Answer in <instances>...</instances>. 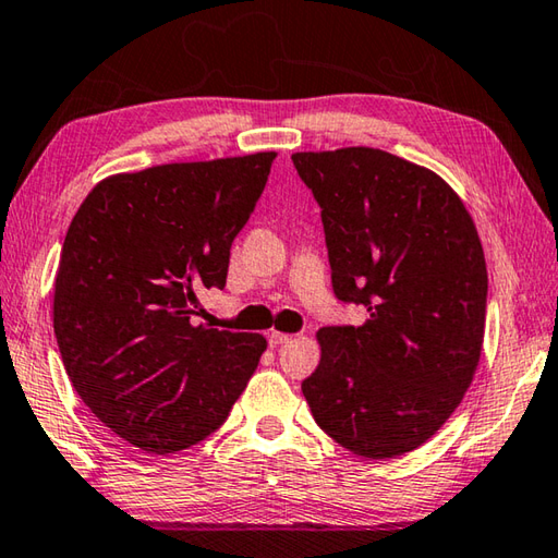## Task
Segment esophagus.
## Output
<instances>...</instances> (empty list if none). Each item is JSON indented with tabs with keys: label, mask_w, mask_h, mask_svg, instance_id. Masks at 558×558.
I'll return each mask as SVG.
<instances>
[{
	"label": "esophagus",
	"mask_w": 558,
	"mask_h": 558,
	"mask_svg": "<svg viewBox=\"0 0 558 558\" xmlns=\"http://www.w3.org/2000/svg\"><path fill=\"white\" fill-rule=\"evenodd\" d=\"M293 338H291V335H287V332H269V347H275V350H277V347H281V344H287V342H291Z\"/></svg>",
	"instance_id": "1"
}]
</instances>
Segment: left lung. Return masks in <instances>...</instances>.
<instances>
[{"label":"left lung","mask_w":558,"mask_h":558,"mask_svg":"<svg viewBox=\"0 0 558 558\" xmlns=\"http://www.w3.org/2000/svg\"><path fill=\"white\" fill-rule=\"evenodd\" d=\"M291 160L323 208L335 296L369 313L318 330L303 396L352 454H408L454 413L481 360L488 271L474 218L442 177L386 150Z\"/></svg>","instance_id":"left-lung-1"}]
</instances>
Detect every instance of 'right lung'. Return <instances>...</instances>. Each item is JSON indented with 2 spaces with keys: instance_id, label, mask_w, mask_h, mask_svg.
<instances>
[{
  "instance_id": "obj_1",
  "label": "right lung",
  "mask_w": 558,
  "mask_h": 558,
  "mask_svg": "<svg viewBox=\"0 0 558 558\" xmlns=\"http://www.w3.org/2000/svg\"><path fill=\"white\" fill-rule=\"evenodd\" d=\"M275 157L111 174L68 228L52 296L62 364L82 403L148 454L216 433L267 350L257 332L194 325V308L226 287Z\"/></svg>"
}]
</instances>
